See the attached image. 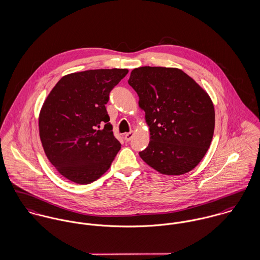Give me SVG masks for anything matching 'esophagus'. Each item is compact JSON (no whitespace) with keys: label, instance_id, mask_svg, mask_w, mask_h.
Masks as SVG:
<instances>
[{"label":"esophagus","instance_id":"34e87169","mask_svg":"<svg viewBox=\"0 0 260 260\" xmlns=\"http://www.w3.org/2000/svg\"><path fill=\"white\" fill-rule=\"evenodd\" d=\"M133 136H134V133L131 131V132H128V133H126L125 134V136H124V139H125V141L126 142H129L132 138H133Z\"/></svg>","mask_w":260,"mask_h":260}]
</instances>
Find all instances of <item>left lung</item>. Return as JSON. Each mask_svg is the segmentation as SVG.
Masks as SVG:
<instances>
[{"label": "left lung", "instance_id": "8db88e82", "mask_svg": "<svg viewBox=\"0 0 260 260\" xmlns=\"http://www.w3.org/2000/svg\"><path fill=\"white\" fill-rule=\"evenodd\" d=\"M128 83L138 94L150 132L141 159L164 175L194 169L214 133L215 111L208 93L178 68L139 67Z\"/></svg>", "mask_w": 260, "mask_h": 260}]
</instances>
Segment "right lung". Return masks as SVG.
I'll return each instance as SVG.
<instances>
[{
  "mask_svg": "<svg viewBox=\"0 0 260 260\" xmlns=\"http://www.w3.org/2000/svg\"><path fill=\"white\" fill-rule=\"evenodd\" d=\"M127 69L65 75L51 90L39 115L44 152L56 170L77 184H89L111 166L121 148L105 105Z\"/></svg>",
  "mask_w": 260,
  "mask_h": 260,
  "instance_id": "obj_1",
  "label": "right lung"
}]
</instances>
